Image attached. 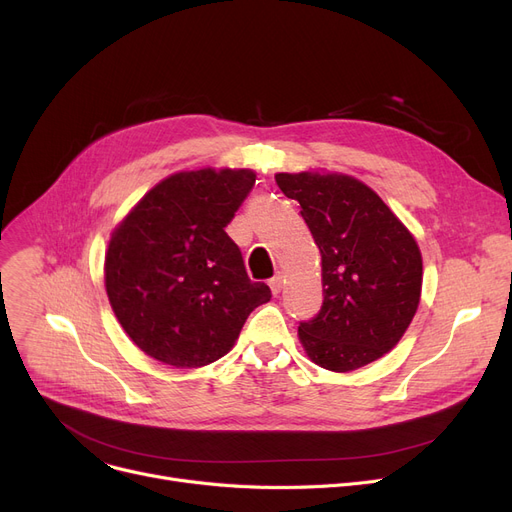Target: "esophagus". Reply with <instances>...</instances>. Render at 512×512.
<instances>
[{
  "label": "esophagus",
  "instance_id": "34e87169",
  "mask_svg": "<svg viewBox=\"0 0 512 512\" xmlns=\"http://www.w3.org/2000/svg\"><path fill=\"white\" fill-rule=\"evenodd\" d=\"M282 282H284L282 274H276V276L270 280V288H272V294H274V297H276V294H280V290H282Z\"/></svg>",
  "mask_w": 512,
  "mask_h": 512
}]
</instances>
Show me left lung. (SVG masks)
Segmentation results:
<instances>
[{"instance_id":"8db88e82","label":"left lung","mask_w":512,"mask_h":512,"mask_svg":"<svg viewBox=\"0 0 512 512\" xmlns=\"http://www.w3.org/2000/svg\"><path fill=\"white\" fill-rule=\"evenodd\" d=\"M280 191L299 201L321 253L324 303L301 321L311 361L353 371L402 338L421 297L423 263L413 234L369 186L338 174H276Z\"/></svg>"}]
</instances>
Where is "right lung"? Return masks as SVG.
Masks as SVG:
<instances>
[{
  "label": "right lung",
  "instance_id": "1",
  "mask_svg": "<svg viewBox=\"0 0 512 512\" xmlns=\"http://www.w3.org/2000/svg\"><path fill=\"white\" fill-rule=\"evenodd\" d=\"M255 186L251 170L180 172L139 201L112 234L105 290L130 340L180 369L224 357L251 311L272 299L251 282L226 234Z\"/></svg>",
  "mask_w": 512,
  "mask_h": 512
}]
</instances>
